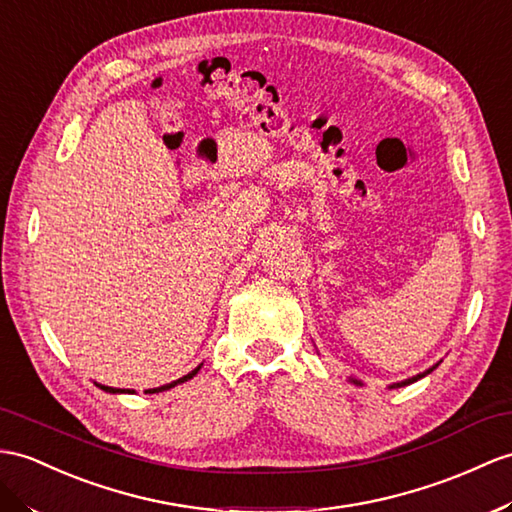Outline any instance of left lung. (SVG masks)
Returning <instances> with one entry per match:
<instances>
[{
  "label": "left lung",
  "mask_w": 512,
  "mask_h": 512,
  "mask_svg": "<svg viewBox=\"0 0 512 512\" xmlns=\"http://www.w3.org/2000/svg\"><path fill=\"white\" fill-rule=\"evenodd\" d=\"M439 365V363H436ZM436 365L434 367H430V369H426V371H421V373H417V376H413V378H408V380H402V382H395V384H389V389H400V386H406V384H413V382H417V380H421V378H426L428 373H432L434 369H436ZM350 380L352 384H356V386H363V382L360 380H356V378H347Z\"/></svg>",
  "instance_id": "left-lung-1"
}]
</instances>
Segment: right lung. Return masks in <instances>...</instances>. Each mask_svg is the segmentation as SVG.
I'll return each instance as SVG.
<instances>
[{
  "label": "right lung",
  "instance_id": "right-lung-1",
  "mask_svg": "<svg viewBox=\"0 0 512 512\" xmlns=\"http://www.w3.org/2000/svg\"><path fill=\"white\" fill-rule=\"evenodd\" d=\"M199 369H202V365H197L193 371H189V373H186V376H182V378H178V380H173V382H169V384H162V386H158V389H147L145 393H162V391H169V389H173V386H178V384H182V382H186V380H191ZM95 386H99V389L106 391V393H112V395H117V393H134V391H130V389H112V386L97 384V382H95Z\"/></svg>",
  "mask_w": 512,
  "mask_h": 512
}]
</instances>
